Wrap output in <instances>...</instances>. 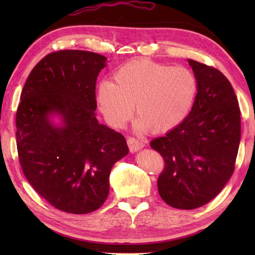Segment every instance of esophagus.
Instances as JSON below:
<instances>
[{
	"mask_svg": "<svg viewBox=\"0 0 255 255\" xmlns=\"http://www.w3.org/2000/svg\"><path fill=\"white\" fill-rule=\"evenodd\" d=\"M127 143H128V147L129 150L131 151V152H136V151L142 149L143 148V143L141 141H139L138 139L133 138V137H129L127 138Z\"/></svg>",
	"mask_w": 255,
	"mask_h": 255,
	"instance_id": "1",
	"label": "esophagus"
}]
</instances>
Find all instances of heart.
Segmentation results:
<instances>
[{
	"mask_svg": "<svg viewBox=\"0 0 255 255\" xmlns=\"http://www.w3.org/2000/svg\"><path fill=\"white\" fill-rule=\"evenodd\" d=\"M196 93L197 81L189 69L141 59L117 69L112 82H101L96 101L113 127H124L136 105L138 130L165 133L187 117Z\"/></svg>",
	"mask_w": 255,
	"mask_h": 255,
	"instance_id": "obj_1",
	"label": "heart"
}]
</instances>
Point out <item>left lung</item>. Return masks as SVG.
Here are the masks:
<instances>
[{
    "label": "left lung",
    "mask_w": 255,
    "mask_h": 255,
    "mask_svg": "<svg viewBox=\"0 0 255 255\" xmlns=\"http://www.w3.org/2000/svg\"><path fill=\"white\" fill-rule=\"evenodd\" d=\"M197 94L184 122L150 147L162 155L161 198L171 207L195 209L217 196L235 171L241 138L240 108L218 69L189 59Z\"/></svg>",
    "instance_id": "obj_1"
}]
</instances>
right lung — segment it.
Here are the masks:
<instances>
[{
	"instance_id": "1",
	"label": "right lung",
	"mask_w": 255,
	"mask_h": 255,
	"mask_svg": "<svg viewBox=\"0 0 255 255\" xmlns=\"http://www.w3.org/2000/svg\"><path fill=\"white\" fill-rule=\"evenodd\" d=\"M106 58L59 50L31 70L16 112V144L27 181L53 207L82 215L99 209L110 192L115 162L128 153L121 132L95 117V84ZM63 116L64 126L50 123Z\"/></svg>"
}]
</instances>
